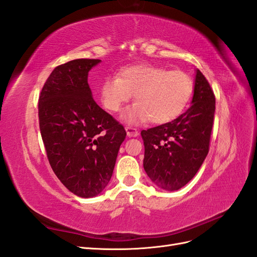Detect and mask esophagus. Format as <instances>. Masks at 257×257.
<instances>
[{
  "instance_id": "esophagus-1",
  "label": "esophagus",
  "mask_w": 257,
  "mask_h": 257,
  "mask_svg": "<svg viewBox=\"0 0 257 257\" xmlns=\"http://www.w3.org/2000/svg\"><path fill=\"white\" fill-rule=\"evenodd\" d=\"M125 131H126V135H127V137H137V136L139 135L138 131H137L136 128L126 126V127H125Z\"/></svg>"
}]
</instances>
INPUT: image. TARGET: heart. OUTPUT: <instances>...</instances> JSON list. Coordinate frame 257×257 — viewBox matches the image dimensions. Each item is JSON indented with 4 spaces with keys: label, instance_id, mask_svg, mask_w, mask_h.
I'll use <instances>...</instances> for the list:
<instances>
[{
    "label": "heart",
    "instance_id": "1",
    "mask_svg": "<svg viewBox=\"0 0 257 257\" xmlns=\"http://www.w3.org/2000/svg\"><path fill=\"white\" fill-rule=\"evenodd\" d=\"M193 89L191 76L180 69L168 71L165 67L141 64L122 68L119 77H106L99 94L104 107L110 112H118L134 94L136 103L122 115L127 123L149 119L153 124H165L185 109Z\"/></svg>",
    "mask_w": 257,
    "mask_h": 257
}]
</instances>
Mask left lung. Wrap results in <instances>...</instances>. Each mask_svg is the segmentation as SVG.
I'll use <instances>...</instances> for the list:
<instances>
[{
	"instance_id": "1",
	"label": "left lung",
	"mask_w": 257,
	"mask_h": 257,
	"mask_svg": "<svg viewBox=\"0 0 257 257\" xmlns=\"http://www.w3.org/2000/svg\"><path fill=\"white\" fill-rule=\"evenodd\" d=\"M191 104L174 121L142 131L145 172L164 191H177L191 181L209 151L215 97L199 69L195 71Z\"/></svg>"
}]
</instances>
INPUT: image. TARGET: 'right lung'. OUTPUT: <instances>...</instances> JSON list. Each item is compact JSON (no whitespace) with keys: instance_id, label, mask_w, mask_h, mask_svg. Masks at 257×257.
<instances>
[{"instance_id":"obj_1","label":"right lung","mask_w":257,"mask_h":257,"mask_svg":"<svg viewBox=\"0 0 257 257\" xmlns=\"http://www.w3.org/2000/svg\"><path fill=\"white\" fill-rule=\"evenodd\" d=\"M95 59H77L53 69L38 99L40 128L51 168L82 198L109 182L126 132L93 99L88 83Z\"/></svg>"}]
</instances>
